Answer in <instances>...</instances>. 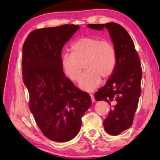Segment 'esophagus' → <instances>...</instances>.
Segmentation results:
<instances>
[{
    "mask_svg": "<svg viewBox=\"0 0 160 160\" xmlns=\"http://www.w3.org/2000/svg\"><path fill=\"white\" fill-rule=\"evenodd\" d=\"M90 97H91L92 102H95V99H94V94H90Z\"/></svg>",
    "mask_w": 160,
    "mask_h": 160,
    "instance_id": "1",
    "label": "esophagus"
}]
</instances>
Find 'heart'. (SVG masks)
Here are the masks:
<instances>
[{
  "mask_svg": "<svg viewBox=\"0 0 160 160\" xmlns=\"http://www.w3.org/2000/svg\"><path fill=\"white\" fill-rule=\"evenodd\" d=\"M71 53H64L61 66L65 75L72 81L80 79L83 65L86 70L80 78V87L92 91L99 85L101 78L107 79L113 73L116 64V50L112 42L86 37L72 44Z\"/></svg>",
  "mask_w": 160,
  "mask_h": 160,
  "instance_id": "1",
  "label": "heart"
}]
</instances>
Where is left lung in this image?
I'll return each mask as SVG.
<instances>
[{
	"label": "left lung",
	"mask_w": 160,
	"mask_h": 160,
	"mask_svg": "<svg viewBox=\"0 0 160 160\" xmlns=\"http://www.w3.org/2000/svg\"><path fill=\"white\" fill-rule=\"evenodd\" d=\"M97 30L108 29L116 50V64L106 85L94 94L97 101H106L110 112L104 121L107 132L117 135L132 126L141 94L142 68L128 32L117 23L88 24Z\"/></svg>",
	"instance_id": "obj_1"
}]
</instances>
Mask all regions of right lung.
<instances>
[{"label": "right lung", "instance_id": "1", "mask_svg": "<svg viewBox=\"0 0 160 160\" xmlns=\"http://www.w3.org/2000/svg\"><path fill=\"white\" fill-rule=\"evenodd\" d=\"M78 29L66 24L35 29L22 47V71L29 109L42 133L56 142L68 141L78 134L92 103L90 94L75 86L61 66L62 48Z\"/></svg>", "mask_w": 160, "mask_h": 160}]
</instances>
